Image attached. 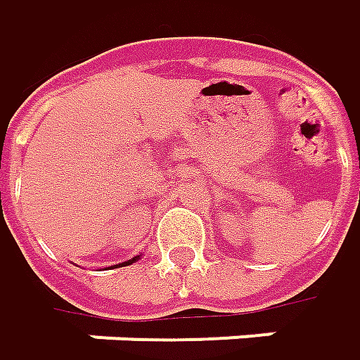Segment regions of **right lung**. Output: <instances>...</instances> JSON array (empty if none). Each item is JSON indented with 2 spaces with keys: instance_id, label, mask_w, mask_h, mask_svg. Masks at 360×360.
<instances>
[{
  "instance_id": "right-lung-1",
  "label": "right lung",
  "mask_w": 360,
  "mask_h": 360,
  "mask_svg": "<svg viewBox=\"0 0 360 360\" xmlns=\"http://www.w3.org/2000/svg\"><path fill=\"white\" fill-rule=\"evenodd\" d=\"M141 259V255H136V257H132V259H129V262H124V264H118L120 267H124V265H130V264H134V262H139Z\"/></svg>"
}]
</instances>
